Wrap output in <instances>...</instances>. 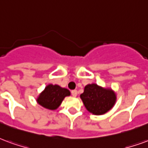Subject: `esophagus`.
Segmentation results:
<instances>
[{
  "instance_id": "34e87169",
  "label": "esophagus",
  "mask_w": 148,
  "mask_h": 148,
  "mask_svg": "<svg viewBox=\"0 0 148 148\" xmlns=\"http://www.w3.org/2000/svg\"><path fill=\"white\" fill-rule=\"evenodd\" d=\"M71 95L73 96H77V90H72L71 91Z\"/></svg>"
}]
</instances>
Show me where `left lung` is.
I'll use <instances>...</instances> for the list:
<instances>
[{
	"label": "left lung",
	"mask_w": 148,
	"mask_h": 148,
	"mask_svg": "<svg viewBox=\"0 0 148 148\" xmlns=\"http://www.w3.org/2000/svg\"><path fill=\"white\" fill-rule=\"evenodd\" d=\"M80 96L86 109L96 115L108 112L113 108L116 101L113 91L99 87L96 84L86 85L84 92Z\"/></svg>",
	"instance_id": "1"
}]
</instances>
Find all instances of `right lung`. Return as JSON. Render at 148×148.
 I'll use <instances>...</instances> for the list:
<instances>
[{"label":"right lung","mask_w":148,"mask_h":148,"mask_svg":"<svg viewBox=\"0 0 148 148\" xmlns=\"http://www.w3.org/2000/svg\"><path fill=\"white\" fill-rule=\"evenodd\" d=\"M71 92L66 88H61L57 85H49L40 94L37 101L40 105L49 110H56L60 107L66 96Z\"/></svg>","instance_id":"right-lung-1"}]
</instances>
